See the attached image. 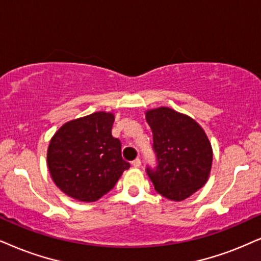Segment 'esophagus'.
Returning a JSON list of instances; mask_svg holds the SVG:
<instances>
[{"label":"esophagus","mask_w":261,"mask_h":261,"mask_svg":"<svg viewBox=\"0 0 261 261\" xmlns=\"http://www.w3.org/2000/svg\"><path fill=\"white\" fill-rule=\"evenodd\" d=\"M131 164H133L134 167H140L141 166V159H138V158H137V159H135Z\"/></svg>","instance_id":"obj_1"}]
</instances>
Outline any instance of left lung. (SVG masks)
Masks as SVG:
<instances>
[{
  "instance_id": "8db88e82",
  "label": "left lung",
  "mask_w": 261,
  "mask_h": 261,
  "mask_svg": "<svg viewBox=\"0 0 261 261\" xmlns=\"http://www.w3.org/2000/svg\"><path fill=\"white\" fill-rule=\"evenodd\" d=\"M156 166L146 172L164 197L182 201L204 186L212 166V147L202 127L167 107L148 111Z\"/></svg>"
}]
</instances>
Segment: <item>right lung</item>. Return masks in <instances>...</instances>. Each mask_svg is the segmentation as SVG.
Returning <instances> with one entry per match:
<instances>
[{"mask_svg":"<svg viewBox=\"0 0 261 261\" xmlns=\"http://www.w3.org/2000/svg\"><path fill=\"white\" fill-rule=\"evenodd\" d=\"M114 115L96 112L68 121L49 143L48 169L66 195L92 202L112 190L130 164L121 142L112 136Z\"/></svg>","mask_w":261,"mask_h":261,"instance_id":"obj_1","label":"right lung"}]
</instances>
